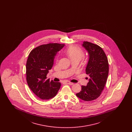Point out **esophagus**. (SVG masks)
Here are the masks:
<instances>
[{
  "label": "esophagus",
  "mask_w": 132,
  "mask_h": 132,
  "mask_svg": "<svg viewBox=\"0 0 132 132\" xmlns=\"http://www.w3.org/2000/svg\"><path fill=\"white\" fill-rule=\"evenodd\" d=\"M66 82L67 84L70 85H74V83H73V82H69V81H66Z\"/></svg>",
  "instance_id": "esophagus-1"
}]
</instances>
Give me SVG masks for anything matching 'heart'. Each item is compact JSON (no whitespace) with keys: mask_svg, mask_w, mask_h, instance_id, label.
I'll list each match as a JSON object with an SVG mask.
<instances>
[{"mask_svg":"<svg viewBox=\"0 0 132 132\" xmlns=\"http://www.w3.org/2000/svg\"><path fill=\"white\" fill-rule=\"evenodd\" d=\"M64 52L72 61L74 60L80 61L84 56L83 50L76 45L69 46L65 50Z\"/></svg>","mask_w":132,"mask_h":132,"instance_id":"b5f03b06","label":"heart"}]
</instances>
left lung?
Returning a JSON list of instances; mask_svg holds the SVG:
<instances>
[{
  "label": "left lung",
  "mask_w": 132,
  "mask_h": 132,
  "mask_svg": "<svg viewBox=\"0 0 132 132\" xmlns=\"http://www.w3.org/2000/svg\"><path fill=\"white\" fill-rule=\"evenodd\" d=\"M82 46L89 54L86 72L90 78L87 86H82L81 92L76 95L83 101H89L97 98L103 91L108 78L109 64L104 51L99 45L84 42Z\"/></svg>",
  "instance_id": "8db88e82"
}]
</instances>
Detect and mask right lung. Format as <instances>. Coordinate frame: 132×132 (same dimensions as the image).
Wrapping results in <instances>:
<instances>
[{
  "mask_svg": "<svg viewBox=\"0 0 132 132\" xmlns=\"http://www.w3.org/2000/svg\"><path fill=\"white\" fill-rule=\"evenodd\" d=\"M64 44H42L30 52L26 63V80L31 91L41 100L54 97L60 89L59 82L47 79L48 70L53 65L54 57Z\"/></svg>",
  "mask_w": 132,
  "mask_h": 132,
  "instance_id": "1",
  "label": "right lung"
}]
</instances>
